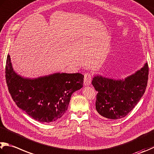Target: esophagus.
<instances>
[{"mask_svg": "<svg viewBox=\"0 0 154 154\" xmlns=\"http://www.w3.org/2000/svg\"><path fill=\"white\" fill-rule=\"evenodd\" d=\"M91 79H92V75L89 72H88V73L85 74V77H84V85L85 86H88L89 85L91 82Z\"/></svg>", "mask_w": 154, "mask_h": 154, "instance_id": "obj_1", "label": "esophagus"}]
</instances>
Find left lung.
<instances>
[{
    "instance_id": "left-lung-1",
    "label": "left lung",
    "mask_w": 154,
    "mask_h": 154,
    "mask_svg": "<svg viewBox=\"0 0 154 154\" xmlns=\"http://www.w3.org/2000/svg\"><path fill=\"white\" fill-rule=\"evenodd\" d=\"M149 68L146 63L135 73L123 79L95 75L92 85L97 91L96 108L103 118L122 119L133 110L146 89Z\"/></svg>"
}]
</instances>
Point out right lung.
<instances>
[{
    "label": "right lung",
    "mask_w": 154,
    "mask_h": 154,
    "mask_svg": "<svg viewBox=\"0 0 154 154\" xmlns=\"http://www.w3.org/2000/svg\"><path fill=\"white\" fill-rule=\"evenodd\" d=\"M5 77L13 101L26 114L40 122H55L67 110L72 94L83 87L84 75L56 72L27 78L14 71L7 55Z\"/></svg>",
    "instance_id": "add662e5"
}]
</instances>
